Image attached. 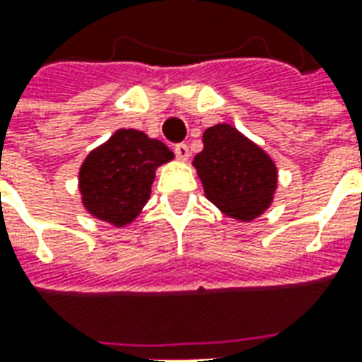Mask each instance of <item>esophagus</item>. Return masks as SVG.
<instances>
[{
  "label": "esophagus",
  "mask_w": 362,
  "mask_h": 362,
  "mask_svg": "<svg viewBox=\"0 0 362 362\" xmlns=\"http://www.w3.org/2000/svg\"><path fill=\"white\" fill-rule=\"evenodd\" d=\"M174 153H176V157L180 158V160H186L189 157V147L186 143H176L174 145Z\"/></svg>",
  "instance_id": "esophagus-1"
}]
</instances>
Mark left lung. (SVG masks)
<instances>
[{"label":"left lung","mask_w":362,"mask_h":362,"mask_svg":"<svg viewBox=\"0 0 362 362\" xmlns=\"http://www.w3.org/2000/svg\"><path fill=\"white\" fill-rule=\"evenodd\" d=\"M194 166L207 199L228 217L252 221L272 204L277 168L258 145L228 124L205 129L204 151Z\"/></svg>","instance_id":"1"}]
</instances>
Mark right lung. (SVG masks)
<instances>
[{
    "label": "right lung",
    "mask_w": 362,
    "mask_h": 362,
    "mask_svg": "<svg viewBox=\"0 0 362 362\" xmlns=\"http://www.w3.org/2000/svg\"><path fill=\"white\" fill-rule=\"evenodd\" d=\"M173 157L165 143L143 132L118 129L83 163V204L98 219L116 227L127 225L149 199L155 168Z\"/></svg>",
    "instance_id": "right-lung-1"
}]
</instances>
